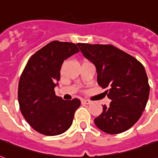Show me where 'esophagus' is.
<instances>
[{
	"mask_svg": "<svg viewBox=\"0 0 158 158\" xmlns=\"http://www.w3.org/2000/svg\"><path fill=\"white\" fill-rule=\"evenodd\" d=\"M81 102L83 104H86V105H89V104L91 103V102L89 101V100H85V99H83V100H81Z\"/></svg>",
	"mask_w": 158,
	"mask_h": 158,
	"instance_id": "esophagus-1",
	"label": "esophagus"
}]
</instances>
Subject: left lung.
<instances>
[{
  "label": "left lung",
  "mask_w": 158,
  "mask_h": 158,
  "mask_svg": "<svg viewBox=\"0 0 158 158\" xmlns=\"http://www.w3.org/2000/svg\"><path fill=\"white\" fill-rule=\"evenodd\" d=\"M84 56L97 68L98 84L108 89L111 100L102 106V112L94 123L104 132L115 135L131 128L147 105L150 86L142 63L131 55L106 44L77 43Z\"/></svg>",
  "instance_id": "left-lung-1"
}]
</instances>
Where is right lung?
<instances>
[{"instance_id":"1","label":"right lung","mask_w":158,"mask_h":158,"mask_svg":"<svg viewBox=\"0 0 158 158\" xmlns=\"http://www.w3.org/2000/svg\"><path fill=\"white\" fill-rule=\"evenodd\" d=\"M79 52L74 43L53 41L34 53L22 72L18 88L19 109L31 127L42 135H60L72 125L80 101L63 100L54 89L62 63Z\"/></svg>"}]
</instances>
